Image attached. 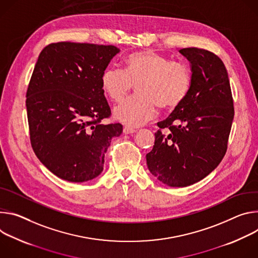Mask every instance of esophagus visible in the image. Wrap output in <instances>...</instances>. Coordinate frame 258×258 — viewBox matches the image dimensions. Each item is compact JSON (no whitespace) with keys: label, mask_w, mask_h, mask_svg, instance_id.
<instances>
[{"label":"esophagus","mask_w":258,"mask_h":258,"mask_svg":"<svg viewBox=\"0 0 258 258\" xmlns=\"http://www.w3.org/2000/svg\"><path fill=\"white\" fill-rule=\"evenodd\" d=\"M123 132H124L125 134H131V133L136 132V130H135L134 128L129 127V126H125V127H124V129H123Z\"/></svg>","instance_id":"34e87169"}]
</instances>
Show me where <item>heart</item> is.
<instances>
[{"label":"heart","instance_id":"1","mask_svg":"<svg viewBox=\"0 0 258 258\" xmlns=\"http://www.w3.org/2000/svg\"><path fill=\"white\" fill-rule=\"evenodd\" d=\"M133 85L139 95L114 108L113 114L118 121L137 127L157 116L158 105L174 109L182 104L191 89L192 73L187 64L151 50L128 54L125 71L108 68L102 73L101 87L113 102H122Z\"/></svg>","mask_w":258,"mask_h":258}]
</instances>
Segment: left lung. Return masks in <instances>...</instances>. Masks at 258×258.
Listing matches in <instances>:
<instances>
[{
    "label": "left lung",
    "mask_w": 258,
    "mask_h": 258,
    "mask_svg": "<svg viewBox=\"0 0 258 258\" xmlns=\"http://www.w3.org/2000/svg\"><path fill=\"white\" fill-rule=\"evenodd\" d=\"M179 52L190 63L191 89L183 103L158 123L147 164L164 184L183 187L202 180L219 165L235 111L230 80L219 57L195 47Z\"/></svg>",
    "instance_id": "left-lung-1"
}]
</instances>
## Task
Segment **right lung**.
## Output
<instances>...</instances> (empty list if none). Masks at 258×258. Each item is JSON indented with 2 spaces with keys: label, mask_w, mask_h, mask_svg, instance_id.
<instances>
[{
  "label": "right lung",
  "mask_w": 258,
  "mask_h": 258,
  "mask_svg": "<svg viewBox=\"0 0 258 258\" xmlns=\"http://www.w3.org/2000/svg\"><path fill=\"white\" fill-rule=\"evenodd\" d=\"M120 49L59 42L39 55L26 92L32 148L53 174L71 182L97 177L120 123L105 125L110 108L101 76Z\"/></svg>",
  "instance_id": "1"
}]
</instances>
